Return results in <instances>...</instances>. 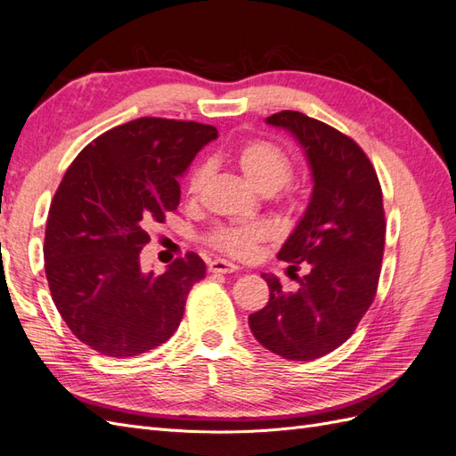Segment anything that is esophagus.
<instances>
[{
	"label": "esophagus",
	"mask_w": 456,
	"mask_h": 456,
	"mask_svg": "<svg viewBox=\"0 0 456 456\" xmlns=\"http://www.w3.org/2000/svg\"><path fill=\"white\" fill-rule=\"evenodd\" d=\"M209 270L215 272V273H233V272H238V266L233 265V262L216 258V260H213L211 265H209Z\"/></svg>",
	"instance_id": "esophagus-1"
}]
</instances>
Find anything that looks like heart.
Masks as SVG:
<instances>
[{
  "label": "heart",
  "mask_w": 456,
  "mask_h": 456,
  "mask_svg": "<svg viewBox=\"0 0 456 456\" xmlns=\"http://www.w3.org/2000/svg\"><path fill=\"white\" fill-rule=\"evenodd\" d=\"M236 163L243 176L262 194H273L281 190L293 175V163L272 142L255 141L245 144L236 156ZM209 178V167L200 165L194 169L188 183V194L198 198ZM266 228L262 224H228L220 226L209 238L211 245L218 251L228 253L232 256H251L256 243L266 238Z\"/></svg>",
  "instance_id": "1"
}]
</instances>
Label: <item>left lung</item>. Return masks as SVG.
<instances>
[{"label":"left lung","mask_w":456,"mask_h":456,"mask_svg":"<svg viewBox=\"0 0 456 456\" xmlns=\"http://www.w3.org/2000/svg\"><path fill=\"white\" fill-rule=\"evenodd\" d=\"M302 148L312 194L278 258L305 265L298 289L285 293L273 273L268 305L249 315L255 338L285 360H317L346 342L377 293L384 253L379 176L346 134L293 110L266 118Z\"/></svg>","instance_id":"1"}]
</instances>
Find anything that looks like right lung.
Returning <instances> with one entry per match:
<instances>
[{"label": "right lung", "instance_id": "obj_1", "mask_svg": "<svg viewBox=\"0 0 456 456\" xmlns=\"http://www.w3.org/2000/svg\"><path fill=\"white\" fill-rule=\"evenodd\" d=\"M218 131L196 121L141 118L79 151L53 198L45 273L72 333L110 357L154 350L181 325L205 262L188 253L163 273L144 272L148 226L181 203V178Z\"/></svg>", "mask_w": 456, "mask_h": 456}]
</instances>
